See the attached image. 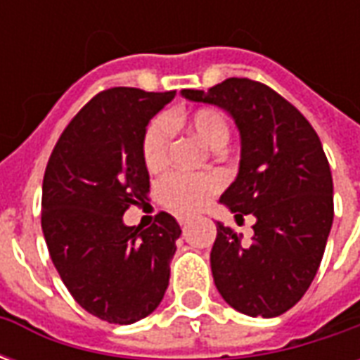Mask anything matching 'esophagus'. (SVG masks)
Wrapping results in <instances>:
<instances>
[{
	"label": "esophagus",
	"mask_w": 360,
	"mask_h": 360,
	"mask_svg": "<svg viewBox=\"0 0 360 360\" xmlns=\"http://www.w3.org/2000/svg\"><path fill=\"white\" fill-rule=\"evenodd\" d=\"M188 221H191V218H187V216H179V224H181V227H187Z\"/></svg>",
	"instance_id": "34e87169"
}]
</instances>
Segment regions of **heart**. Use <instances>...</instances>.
<instances>
[{"instance_id": "heart-1", "label": "heart", "mask_w": 360, "mask_h": 360, "mask_svg": "<svg viewBox=\"0 0 360 360\" xmlns=\"http://www.w3.org/2000/svg\"><path fill=\"white\" fill-rule=\"evenodd\" d=\"M172 125L187 127L208 148H224L229 141V123L224 113L212 108L193 111L191 115H172ZM169 146V127L164 119L150 123L142 142V158L150 172L164 167ZM219 188V177L214 173H172L158 185L160 200L173 212L191 214L202 208L212 193Z\"/></svg>"}]
</instances>
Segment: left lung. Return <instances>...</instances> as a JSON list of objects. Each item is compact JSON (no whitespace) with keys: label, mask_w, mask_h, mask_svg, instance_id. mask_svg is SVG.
Listing matches in <instances>:
<instances>
[{"label":"left lung","mask_w":360,"mask_h":360,"mask_svg":"<svg viewBox=\"0 0 360 360\" xmlns=\"http://www.w3.org/2000/svg\"><path fill=\"white\" fill-rule=\"evenodd\" d=\"M191 102L218 105L241 136L235 181L219 202L255 216L252 241L216 221L210 252L224 301L247 316L274 318L301 301L324 257L333 221V183L322 142L301 111L250 79L181 90Z\"/></svg>","instance_id":"left-lung-1"}]
</instances>
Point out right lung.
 <instances>
[{"label":"right lung","instance_id":"right-lung-1","mask_svg":"<svg viewBox=\"0 0 360 360\" xmlns=\"http://www.w3.org/2000/svg\"><path fill=\"white\" fill-rule=\"evenodd\" d=\"M175 92L103 90L59 136L42 183V231L51 262L82 309L110 324H133L158 309L169 285L181 227L160 212L142 229L125 226L150 175L142 142L150 119Z\"/></svg>","mask_w":360,"mask_h":360}]
</instances>
